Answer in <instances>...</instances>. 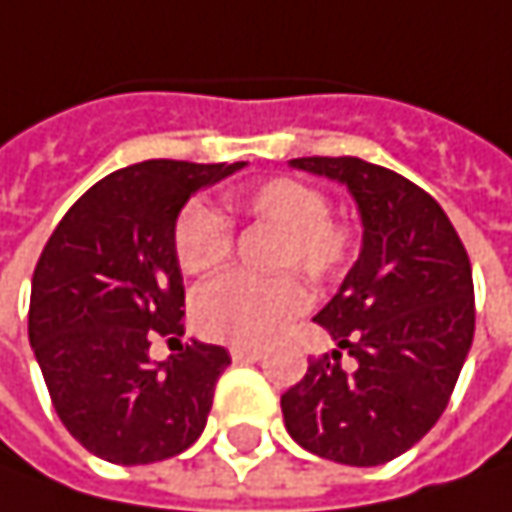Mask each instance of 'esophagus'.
Returning a JSON list of instances; mask_svg holds the SVG:
<instances>
[{
    "mask_svg": "<svg viewBox=\"0 0 512 512\" xmlns=\"http://www.w3.org/2000/svg\"><path fill=\"white\" fill-rule=\"evenodd\" d=\"M230 356H233V362H259L262 359V350L259 347H242V344H236V347H230Z\"/></svg>",
    "mask_w": 512,
    "mask_h": 512,
    "instance_id": "1",
    "label": "esophagus"
}]
</instances>
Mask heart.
<instances>
[{
	"mask_svg": "<svg viewBox=\"0 0 512 512\" xmlns=\"http://www.w3.org/2000/svg\"><path fill=\"white\" fill-rule=\"evenodd\" d=\"M225 205L233 216L262 222L279 233L273 250L276 270L299 267L307 279L319 282L336 276L353 256V230L330 219L327 196L307 182L279 176L256 187H239L225 193ZM173 253L190 276L216 270L230 253L225 216L205 202H190L176 219ZM305 305L307 290L296 276L250 279L227 273L193 296V325L207 339L250 347L276 339Z\"/></svg>",
	"mask_w": 512,
	"mask_h": 512,
	"instance_id": "obj_1",
	"label": "heart"
}]
</instances>
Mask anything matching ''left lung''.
Masks as SVG:
<instances>
[{
  "instance_id": "obj_1",
  "label": "left lung",
  "mask_w": 512,
  "mask_h": 512,
  "mask_svg": "<svg viewBox=\"0 0 512 512\" xmlns=\"http://www.w3.org/2000/svg\"><path fill=\"white\" fill-rule=\"evenodd\" d=\"M290 168L339 182L362 219V250L313 322L357 359H310L282 396L287 433L350 464L393 462L439 422L473 344V270L439 202L356 156H305Z\"/></svg>"
}]
</instances>
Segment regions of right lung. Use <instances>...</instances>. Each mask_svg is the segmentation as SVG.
I'll return each mask as SVG.
<instances>
[{
    "mask_svg": "<svg viewBox=\"0 0 512 512\" xmlns=\"http://www.w3.org/2000/svg\"><path fill=\"white\" fill-rule=\"evenodd\" d=\"M245 165L150 159L113 170L70 207L39 256L30 347L62 424L105 462H162L205 430L230 353L193 339L153 362L150 339L185 336L173 253L182 207Z\"/></svg>",
    "mask_w": 512,
    "mask_h": 512,
    "instance_id": "1",
    "label": "right lung"
}]
</instances>
